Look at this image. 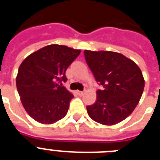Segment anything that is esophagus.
I'll return each mask as SVG.
<instances>
[{
  "label": "esophagus",
  "instance_id": "esophagus-1",
  "mask_svg": "<svg viewBox=\"0 0 160 160\" xmlns=\"http://www.w3.org/2000/svg\"><path fill=\"white\" fill-rule=\"evenodd\" d=\"M77 93H78V95H80V96L83 95V94H84V92H83V91H80V90H78Z\"/></svg>",
  "mask_w": 160,
  "mask_h": 160
}]
</instances>
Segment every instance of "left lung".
<instances>
[{
  "mask_svg": "<svg viewBox=\"0 0 160 160\" xmlns=\"http://www.w3.org/2000/svg\"><path fill=\"white\" fill-rule=\"evenodd\" d=\"M85 58L97 82L94 104L87 107L89 116L102 125H114L135 110L144 89L141 70L131 59L112 51L84 50Z\"/></svg>",
  "mask_w": 160,
  "mask_h": 160,
  "instance_id": "8db88e82",
  "label": "left lung"
}]
</instances>
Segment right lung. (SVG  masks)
I'll return each instance as SVG.
<instances>
[{
	"mask_svg": "<svg viewBox=\"0 0 160 160\" xmlns=\"http://www.w3.org/2000/svg\"><path fill=\"white\" fill-rule=\"evenodd\" d=\"M80 53V49L54 44L31 53L22 62L17 89L25 110L37 122L52 124L66 116L73 95L58 83L67 80L66 69Z\"/></svg>",
	"mask_w": 160,
	"mask_h": 160,
	"instance_id": "right-lung-1",
	"label": "right lung"
}]
</instances>
